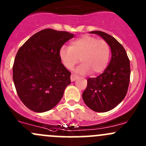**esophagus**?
I'll return each instance as SVG.
<instances>
[{
	"instance_id": "34e87169",
	"label": "esophagus",
	"mask_w": 146,
	"mask_h": 146,
	"mask_svg": "<svg viewBox=\"0 0 146 146\" xmlns=\"http://www.w3.org/2000/svg\"><path fill=\"white\" fill-rule=\"evenodd\" d=\"M77 78H78V76H75V75L72 74L71 76H70V80H71V82H74Z\"/></svg>"
}]
</instances>
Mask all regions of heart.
Wrapping results in <instances>:
<instances>
[{"mask_svg":"<svg viewBox=\"0 0 146 146\" xmlns=\"http://www.w3.org/2000/svg\"><path fill=\"white\" fill-rule=\"evenodd\" d=\"M110 56V47L106 41L83 35L70 43V46H62L59 57L66 68L72 69L79 61L82 64L76 70L78 74L100 73L107 67ZM80 59L79 60V58Z\"/></svg>","mask_w":146,"mask_h":146,"instance_id":"obj_1","label":"heart"}]
</instances>
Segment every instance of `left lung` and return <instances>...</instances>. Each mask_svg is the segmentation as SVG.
<instances>
[{
    "instance_id": "left-lung-1",
    "label": "left lung",
    "mask_w": 146,
    "mask_h": 146,
    "mask_svg": "<svg viewBox=\"0 0 146 146\" xmlns=\"http://www.w3.org/2000/svg\"><path fill=\"white\" fill-rule=\"evenodd\" d=\"M110 45L111 58L104 73L97 78L88 79V85L82 92L87 106L97 112H106L121 102L127 93L130 80V61L123 46L111 35L92 31Z\"/></svg>"
}]
</instances>
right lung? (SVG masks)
Instances as JSON below:
<instances>
[{
    "mask_svg": "<svg viewBox=\"0 0 146 146\" xmlns=\"http://www.w3.org/2000/svg\"><path fill=\"white\" fill-rule=\"evenodd\" d=\"M74 35L45 29L35 34L17 51L13 79L19 98L32 111L54 108L70 84V72L59 57V50Z\"/></svg>",
    "mask_w": 146,
    "mask_h": 146,
    "instance_id": "add662e5",
    "label": "right lung"
}]
</instances>
